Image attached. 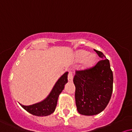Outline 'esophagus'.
<instances>
[{
    "label": "esophagus",
    "mask_w": 132,
    "mask_h": 132,
    "mask_svg": "<svg viewBox=\"0 0 132 132\" xmlns=\"http://www.w3.org/2000/svg\"><path fill=\"white\" fill-rule=\"evenodd\" d=\"M68 81L69 82H72L73 81V76H72V72H69V75H68Z\"/></svg>",
    "instance_id": "esophagus-1"
}]
</instances>
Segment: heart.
<instances>
[{
  "label": "heart",
  "mask_w": 132,
  "mask_h": 132,
  "mask_svg": "<svg viewBox=\"0 0 132 132\" xmlns=\"http://www.w3.org/2000/svg\"><path fill=\"white\" fill-rule=\"evenodd\" d=\"M75 58L77 61H82L81 68L86 70L91 68L94 65L97 56L94 53H89L86 51L79 50L76 53Z\"/></svg>",
  "instance_id": "1"
}]
</instances>
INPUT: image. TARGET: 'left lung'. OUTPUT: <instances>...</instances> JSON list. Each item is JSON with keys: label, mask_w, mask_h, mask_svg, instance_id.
<instances>
[{"label": "left lung", "mask_w": 132, "mask_h": 132, "mask_svg": "<svg viewBox=\"0 0 132 132\" xmlns=\"http://www.w3.org/2000/svg\"><path fill=\"white\" fill-rule=\"evenodd\" d=\"M101 60L94 68L76 71L73 82L76 87L77 110L84 116H94L107 107L113 90V73L110 62L101 51L95 50Z\"/></svg>", "instance_id": "1"}]
</instances>
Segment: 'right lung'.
<instances>
[{
	"label": "right lung",
	"mask_w": 132,
	"mask_h": 132,
	"mask_svg": "<svg viewBox=\"0 0 132 132\" xmlns=\"http://www.w3.org/2000/svg\"><path fill=\"white\" fill-rule=\"evenodd\" d=\"M68 72L58 79L48 96L40 102L30 105H24L20 104L23 108L33 116L43 117L53 113L57 105L59 95L64 89V86L68 82Z\"/></svg>",
	"instance_id": "add662e5"
}]
</instances>
